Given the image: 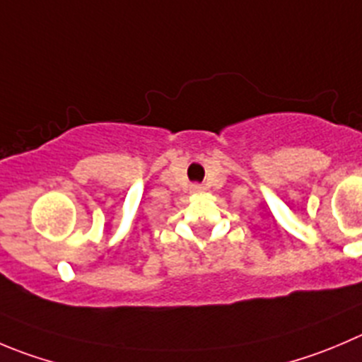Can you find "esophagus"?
Masks as SVG:
<instances>
[{
  "label": "esophagus",
  "mask_w": 362,
  "mask_h": 362,
  "mask_svg": "<svg viewBox=\"0 0 362 362\" xmlns=\"http://www.w3.org/2000/svg\"><path fill=\"white\" fill-rule=\"evenodd\" d=\"M191 191H192V192H202V191H203V187H202V185L196 184V185H192Z\"/></svg>",
  "instance_id": "34e87169"
}]
</instances>
